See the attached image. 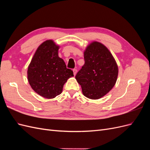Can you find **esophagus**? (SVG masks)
<instances>
[{"instance_id": "obj_1", "label": "esophagus", "mask_w": 150, "mask_h": 150, "mask_svg": "<svg viewBox=\"0 0 150 150\" xmlns=\"http://www.w3.org/2000/svg\"><path fill=\"white\" fill-rule=\"evenodd\" d=\"M76 73H77V69H73V74H74V76H76Z\"/></svg>"}]
</instances>
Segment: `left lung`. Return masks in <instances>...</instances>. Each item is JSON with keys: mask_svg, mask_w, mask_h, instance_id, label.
<instances>
[{"mask_svg": "<svg viewBox=\"0 0 150 150\" xmlns=\"http://www.w3.org/2000/svg\"><path fill=\"white\" fill-rule=\"evenodd\" d=\"M85 63L77 73L76 79L84 96L98 99L108 93L115 85L118 66L109 49L102 43L93 41L84 51Z\"/></svg>", "mask_w": 150, "mask_h": 150, "instance_id": "1", "label": "left lung"}]
</instances>
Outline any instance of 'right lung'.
<instances>
[{"label": "right lung", "instance_id": "right-lung-1", "mask_svg": "<svg viewBox=\"0 0 150 150\" xmlns=\"http://www.w3.org/2000/svg\"><path fill=\"white\" fill-rule=\"evenodd\" d=\"M60 46L53 40H46L36 49L28 69V82L34 91L44 98L53 99L59 95L73 72L66 68L59 57Z\"/></svg>", "mask_w": 150, "mask_h": 150}]
</instances>
